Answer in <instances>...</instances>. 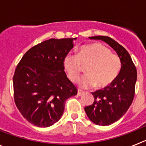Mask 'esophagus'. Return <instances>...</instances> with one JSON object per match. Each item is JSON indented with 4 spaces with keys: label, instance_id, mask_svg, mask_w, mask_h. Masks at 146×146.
Listing matches in <instances>:
<instances>
[{
    "label": "esophagus",
    "instance_id": "34e87169",
    "mask_svg": "<svg viewBox=\"0 0 146 146\" xmlns=\"http://www.w3.org/2000/svg\"><path fill=\"white\" fill-rule=\"evenodd\" d=\"M84 93V91H82V90H78V91H77V95H78V96H82Z\"/></svg>",
    "mask_w": 146,
    "mask_h": 146
}]
</instances>
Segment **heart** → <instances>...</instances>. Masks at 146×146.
Listing matches in <instances>:
<instances>
[{
	"instance_id": "heart-1",
	"label": "heart",
	"mask_w": 146,
	"mask_h": 146,
	"mask_svg": "<svg viewBox=\"0 0 146 146\" xmlns=\"http://www.w3.org/2000/svg\"><path fill=\"white\" fill-rule=\"evenodd\" d=\"M64 66L68 77L72 82H77L86 67V74L80 81L83 88L96 86L102 89L113 84L119 75L122 63L119 56L99 43L83 45L77 54H68L64 59Z\"/></svg>"
}]
</instances>
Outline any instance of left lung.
I'll list each match as a JSON object with an SVG mask.
<instances>
[{"mask_svg":"<svg viewBox=\"0 0 146 146\" xmlns=\"http://www.w3.org/2000/svg\"><path fill=\"white\" fill-rule=\"evenodd\" d=\"M104 41L113 48L121 60L122 68L113 84L92 93L94 102L85 108L89 119L99 126H109L118 121L128 110L133 102L137 81V69L129 52L110 37H89Z\"/></svg>","mask_w":146,"mask_h":146,"instance_id":"1","label":"left lung"}]
</instances>
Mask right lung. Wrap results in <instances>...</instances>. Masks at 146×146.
Listing matches in <instances>:
<instances>
[{
	"instance_id": "add662e5",
	"label": "right lung",
	"mask_w": 146,
	"mask_h": 146,
	"mask_svg": "<svg viewBox=\"0 0 146 146\" xmlns=\"http://www.w3.org/2000/svg\"><path fill=\"white\" fill-rule=\"evenodd\" d=\"M76 38H50L23 55L13 77L17 108L28 121L48 127L61 118L65 101L77 89L66 77L64 59Z\"/></svg>"
}]
</instances>
